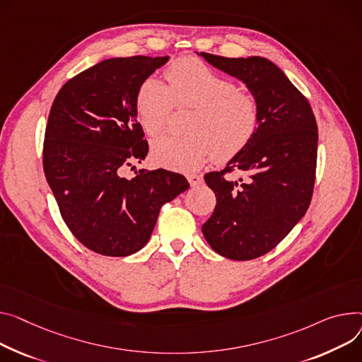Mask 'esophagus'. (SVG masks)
I'll return each mask as SVG.
<instances>
[{"mask_svg":"<svg viewBox=\"0 0 362 362\" xmlns=\"http://www.w3.org/2000/svg\"><path fill=\"white\" fill-rule=\"evenodd\" d=\"M186 177H187L190 186H198V185H201L202 180H204L202 176H201V175H197V173H189Z\"/></svg>","mask_w":362,"mask_h":362,"instance_id":"34e87169","label":"esophagus"}]
</instances>
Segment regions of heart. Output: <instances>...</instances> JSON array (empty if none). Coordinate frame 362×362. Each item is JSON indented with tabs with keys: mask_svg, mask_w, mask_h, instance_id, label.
<instances>
[{
	"mask_svg": "<svg viewBox=\"0 0 362 362\" xmlns=\"http://www.w3.org/2000/svg\"><path fill=\"white\" fill-rule=\"evenodd\" d=\"M167 86L147 78L136 93L135 109L142 129L150 136L163 132L177 107H195L187 131L190 135H164L151 146L158 165L173 170H194L214 156L227 161L243 151L260 125V105L253 94L240 91L194 57L180 58L167 66Z\"/></svg>",
	"mask_w": 362,
	"mask_h": 362,
	"instance_id": "obj_1",
	"label": "heart"
}]
</instances>
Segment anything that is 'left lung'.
<instances>
[{
  "instance_id": "8db88e82",
  "label": "left lung",
  "mask_w": 362,
  "mask_h": 362,
  "mask_svg": "<svg viewBox=\"0 0 362 362\" xmlns=\"http://www.w3.org/2000/svg\"><path fill=\"white\" fill-rule=\"evenodd\" d=\"M201 55L242 80L262 116L249 146L223 170L204 176L216 205L202 233L227 259H256L279 245L310 205L317 163L316 117L305 95L267 58ZM234 171L243 176L233 180Z\"/></svg>"
}]
</instances>
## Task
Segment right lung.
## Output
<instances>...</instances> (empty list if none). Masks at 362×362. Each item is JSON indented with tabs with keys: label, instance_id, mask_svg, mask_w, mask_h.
Returning <instances> with one entry per match:
<instances>
[{
	"label": "right lung",
	"instance_id": "1",
	"mask_svg": "<svg viewBox=\"0 0 362 362\" xmlns=\"http://www.w3.org/2000/svg\"><path fill=\"white\" fill-rule=\"evenodd\" d=\"M167 61L105 59L68 80L52 103L43 172L69 231L99 255L120 257L142 249L161 206L189 189L183 175L164 168L124 177L127 167L148 154L136 120L138 88Z\"/></svg>",
	"mask_w": 362,
	"mask_h": 362
}]
</instances>
